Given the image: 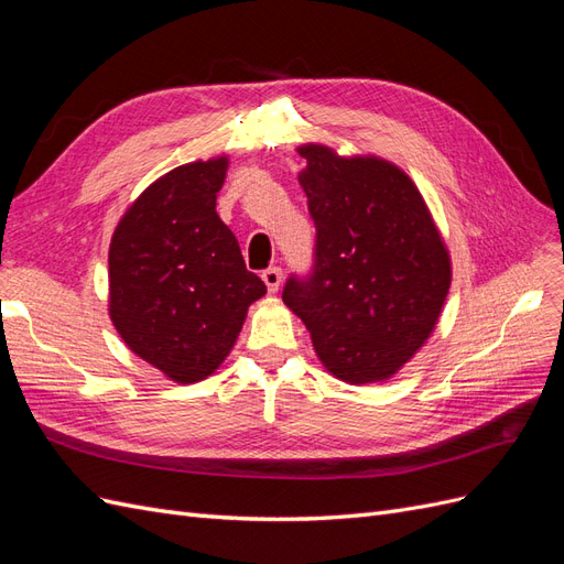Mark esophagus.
I'll return each mask as SVG.
<instances>
[{"label":"esophagus","mask_w":564,"mask_h":564,"mask_svg":"<svg viewBox=\"0 0 564 564\" xmlns=\"http://www.w3.org/2000/svg\"><path fill=\"white\" fill-rule=\"evenodd\" d=\"M261 280L265 282V286H268V292L270 294H275L278 289H280V284H282V268H268V270H263V275H261Z\"/></svg>","instance_id":"obj_1"}]
</instances>
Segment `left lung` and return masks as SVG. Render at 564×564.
Here are the masks:
<instances>
[{"instance_id": "8db88e82", "label": "left lung", "mask_w": 564, "mask_h": 564, "mask_svg": "<svg viewBox=\"0 0 564 564\" xmlns=\"http://www.w3.org/2000/svg\"><path fill=\"white\" fill-rule=\"evenodd\" d=\"M299 183L317 228L313 275L282 301L329 373L383 383L431 338L452 284L449 249L416 183L377 155L303 143Z\"/></svg>"}]
</instances>
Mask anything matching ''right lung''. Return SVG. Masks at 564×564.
<instances>
[{
  "label": "right lung",
  "mask_w": 564,
  "mask_h": 564,
  "mask_svg": "<svg viewBox=\"0 0 564 564\" xmlns=\"http://www.w3.org/2000/svg\"><path fill=\"white\" fill-rule=\"evenodd\" d=\"M228 155L181 164L119 218L108 251V315L127 348L174 383L224 365L265 284L216 214Z\"/></svg>",
  "instance_id": "add662e5"
}]
</instances>
